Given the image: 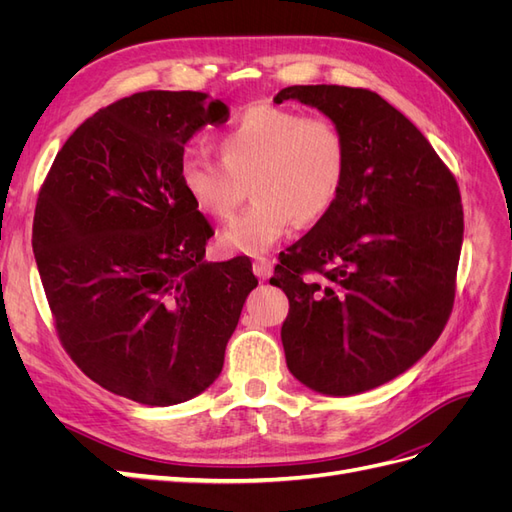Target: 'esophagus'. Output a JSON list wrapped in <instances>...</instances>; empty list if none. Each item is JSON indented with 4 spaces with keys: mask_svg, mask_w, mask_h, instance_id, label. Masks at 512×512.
<instances>
[{
    "mask_svg": "<svg viewBox=\"0 0 512 512\" xmlns=\"http://www.w3.org/2000/svg\"><path fill=\"white\" fill-rule=\"evenodd\" d=\"M252 269H254V275L258 277V280L267 282L273 273V260L271 258H256Z\"/></svg>",
    "mask_w": 512,
    "mask_h": 512,
    "instance_id": "34e87169",
    "label": "esophagus"
}]
</instances>
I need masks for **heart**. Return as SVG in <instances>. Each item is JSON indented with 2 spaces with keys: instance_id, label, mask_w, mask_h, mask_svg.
<instances>
[{
  "instance_id": "1",
  "label": "heart",
  "mask_w": 512,
  "mask_h": 512,
  "mask_svg": "<svg viewBox=\"0 0 512 512\" xmlns=\"http://www.w3.org/2000/svg\"><path fill=\"white\" fill-rule=\"evenodd\" d=\"M218 145L222 160L203 151L183 158L181 183L196 209L218 222L235 218L250 183L256 200L222 232L226 252L267 254L294 220L318 222L342 194L348 151L329 119L256 104L222 132Z\"/></svg>"
}]
</instances>
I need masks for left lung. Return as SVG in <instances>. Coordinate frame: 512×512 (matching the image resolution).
<instances>
[{"instance_id":"8db88e82","label":"left lung","mask_w":512,"mask_h":512,"mask_svg":"<svg viewBox=\"0 0 512 512\" xmlns=\"http://www.w3.org/2000/svg\"><path fill=\"white\" fill-rule=\"evenodd\" d=\"M342 132L346 181L331 211L280 254L271 284L290 312L282 344L307 389L348 397L410 369L436 344L463 243L457 181L414 123L374 91L294 85Z\"/></svg>"}]
</instances>
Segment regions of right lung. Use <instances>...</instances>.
Wrapping results in <instances>:
<instances>
[{
    "mask_svg": "<svg viewBox=\"0 0 512 512\" xmlns=\"http://www.w3.org/2000/svg\"><path fill=\"white\" fill-rule=\"evenodd\" d=\"M228 106L203 91H141L74 130L46 177L34 256L72 361L143 406L183 404L215 382L250 258L207 262L213 230L181 183L183 147Z\"/></svg>",
    "mask_w": 512,
    "mask_h": 512,
    "instance_id": "add662e5",
    "label": "right lung"
}]
</instances>
